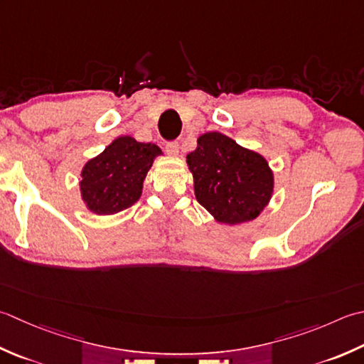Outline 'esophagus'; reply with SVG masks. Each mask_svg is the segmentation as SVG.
I'll return each mask as SVG.
<instances>
[{
	"instance_id": "1",
	"label": "esophagus",
	"mask_w": 364,
	"mask_h": 364,
	"mask_svg": "<svg viewBox=\"0 0 364 364\" xmlns=\"http://www.w3.org/2000/svg\"><path fill=\"white\" fill-rule=\"evenodd\" d=\"M166 151L170 156H178V153H180V145H178V141H168L166 145Z\"/></svg>"
}]
</instances>
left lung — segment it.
<instances>
[{"mask_svg":"<svg viewBox=\"0 0 364 364\" xmlns=\"http://www.w3.org/2000/svg\"><path fill=\"white\" fill-rule=\"evenodd\" d=\"M197 202L218 223L241 224L257 218L273 196L274 178L262 154L220 132H206L186 156Z\"/></svg>","mask_w":364,"mask_h":364,"instance_id":"8db88e82","label":"left lung"}]
</instances>
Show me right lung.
I'll return each instance as SVG.
<instances>
[{"instance_id": "right-lung-1", "label": "right lung", "mask_w": 364, "mask_h": 364, "mask_svg": "<svg viewBox=\"0 0 364 364\" xmlns=\"http://www.w3.org/2000/svg\"><path fill=\"white\" fill-rule=\"evenodd\" d=\"M162 154L154 144H141L129 135L112 141L82 168L80 192L87 208L96 215H115L141 196L154 158Z\"/></svg>"}]
</instances>
